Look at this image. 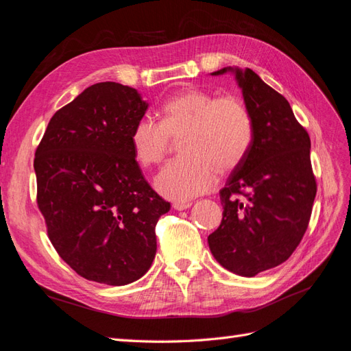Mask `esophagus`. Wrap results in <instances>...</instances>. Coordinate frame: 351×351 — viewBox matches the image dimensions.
Segmentation results:
<instances>
[{"instance_id":"obj_1","label":"esophagus","mask_w":351,"mask_h":351,"mask_svg":"<svg viewBox=\"0 0 351 351\" xmlns=\"http://www.w3.org/2000/svg\"><path fill=\"white\" fill-rule=\"evenodd\" d=\"M190 206H192L190 202H174V204H173V208L176 210H184V209H189Z\"/></svg>"}]
</instances>
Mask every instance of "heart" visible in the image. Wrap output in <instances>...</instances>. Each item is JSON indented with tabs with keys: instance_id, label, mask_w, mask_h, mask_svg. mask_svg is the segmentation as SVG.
I'll return each instance as SVG.
<instances>
[{
	"instance_id": "obj_1",
	"label": "heart",
	"mask_w": 351,
	"mask_h": 351,
	"mask_svg": "<svg viewBox=\"0 0 351 351\" xmlns=\"http://www.w3.org/2000/svg\"><path fill=\"white\" fill-rule=\"evenodd\" d=\"M253 132L252 114L240 98H217L208 90L189 88L165 101L161 121L137 120L130 143L136 161L151 167L162 161L171 137L182 136L183 156L168 162L154 183L162 196L184 202L214 187L217 171L228 173L243 162Z\"/></svg>"
}]
</instances>
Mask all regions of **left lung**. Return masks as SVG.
Listing matches in <instances>:
<instances>
[{"label":"left lung","instance_id":"1","mask_svg":"<svg viewBox=\"0 0 351 351\" xmlns=\"http://www.w3.org/2000/svg\"><path fill=\"white\" fill-rule=\"evenodd\" d=\"M253 119V142L219 192L224 212L208 237L210 253L232 274L254 277L291 256L309 224L316 182L311 139L282 95L250 69L224 67Z\"/></svg>","mask_w":351,"mask_h":351}]
</instances>
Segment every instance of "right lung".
<instances>
[{
	"label": "right lung",
	"instance_id": "obj_1",
	"mask_svg": "<svg viewBox=\"0 0 351 351\" xmlns=\"http://www.w3.org/2000/svg\"><path fill=\"white\" fill-rule=\"evenodd\" d=\"M147 107L133 88L95 83L52 115L35 154L38 206L52 246L95 282L142 278L156 253V222L169 210L130 143Z\"/></svg>",
	"mask_w": 351,
	"mask_h": 351
}]
</instances>
